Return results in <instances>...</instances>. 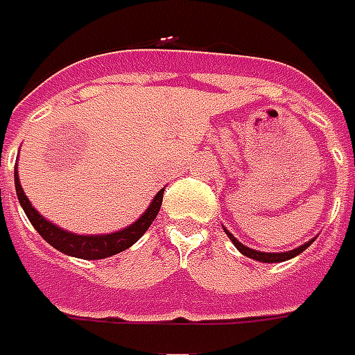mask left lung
Here are the masks:
<instances>
[{"mask_svg":"<svg viewBox=\"0 0 355 355\" xmlns=\"http://www.w3.org/2000/svg\"><path fill=\"white\" fill-rule=\"evenodd\" d=\"M223 231L227 233V237L231 239V243L235 245V248H237L241 254H245V257H248V259H252V260H259V262H266V264H270V262H284V260H289V259H293V257H297V254H301V252L309 247V245H313V241L317 239V237L311 239V241H307V243H303L301 247L293 248V250H286V252H262V250H254V248L243 245V243H241L239 239L233 237V233L227 231L225 227H223Z\"/></svg>","mask_w":355,"mask_h":355,"instance_id":"8db88e82","label":"left lung"}]
</instances>
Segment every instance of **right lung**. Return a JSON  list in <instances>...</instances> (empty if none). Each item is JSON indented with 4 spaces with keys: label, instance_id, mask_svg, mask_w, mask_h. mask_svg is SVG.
<instances>
[{
    "label": "right lung",
    "instance_id": "right-lung-1",
    "mask_svg": "<svg viewBox=\"0 0 355 355\" xmlns=\"http://www.w3.org/2000/svg\"><path fill=\"white\" fill-rule=\"evenodd\" d=\"M15 190L21 208L25 209L26 218L33 223V227L38 231V235L44 239L48 245H52L56 250H60V252H64L67 257H76V259L83 260L108 259L112 254H118V252L126 250L136 241H139V239L144 237V233L149 229V225L153 223V219L157 218L159 209H161V202H163V192H165V188H161L155 194V198L151 200V204L147 206L146 211L134 223H130L128 227L114 231V233H105V235H77V233H71L67 229L58 227L56 223L48 221L42 214H38V209H35V206L28 202V198L23 192L21 180H19V175H17V168Z\"/></svg>",
    "mask_w": 355,
    "mask_h": 355
}]
</instances>
